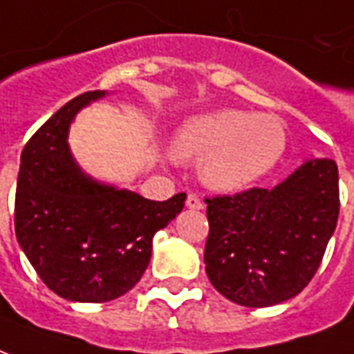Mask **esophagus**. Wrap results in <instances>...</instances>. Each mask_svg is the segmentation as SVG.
I'll list each match as a JSON object with an SVG mask.
<instances>
[{
  "label": "esophagus",
  "instance_id": "1",
  "mask_svg": "<svg viewBox=\"0 0 354 354\" xmlns=\"http://www.w3.org/2000/svg\"><path fill=\"white\" fill-rule=\"evenodd\" d=\"M187 207L188 209H203V202H202V200H200V196L188 194Z\"/></svg>",
  "mask_w": 354,
  "mask_h": 354
}]
</instances>
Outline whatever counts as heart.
I'll list each match as a JSON object with an SVG mask.
<instances>
[{
	"instance_id": "b5f03b06",
	"label": "heart",
	"mask_w": 354,
	"mask_h": 354,
	"mask_svg": "<svg viewBox=\"0 0 354 354\" xmlns=\"http://www.w3.org/2000/svg\"><path fill=\"white\" fill-rule=\"evenodd\" d=\"M285 145V128L277 118L218 109L188 118L175 138L174 154L180 160L200 158L203 185L232 192L268 174Z\"/></svg>"
}]
</instances>
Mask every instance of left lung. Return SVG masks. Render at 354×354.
Segmentation results:
<instances>
[{"label": "left lung", "instance_id": "8db88e82", "mask_svg": "<svg viewBox=\"0 0 354 354\" xmlns=\"http://www.w3.org/2000/svg\"><path fill=\"white\" fill-rule=\"evenodd\" d=\"M205 272L224 298L268 308L300 294L319 270L339 215L337 166L309 158L272 190L207 198Z\"/></svg>", "mask_w": 354, "mask_h": 354}]
</instances>
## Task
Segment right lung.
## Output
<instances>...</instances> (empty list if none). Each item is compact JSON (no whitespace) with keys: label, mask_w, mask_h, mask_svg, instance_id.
Segmentation results:
<instances>
[{"label":"right lung","mask_w":354,"mask_h":354,"mask_svg":"<svg viewBox=\"0 0 354 354\" xmlns=\"http://www.w3.org/2000/svg\"><path fill=\"white\" fill-rule=\"evenodd\" d=\"M105 92L77 95L54 113L20 156L15 232L43 283L71 301L115 300L138 285L152 237L179 215L187 194L166 202L92 179L69 151L75 115Z\"/></svg>","instance_id":"add662e5"}]
</instances>
